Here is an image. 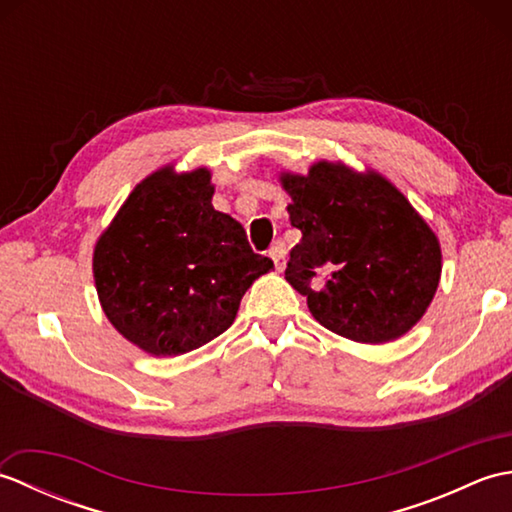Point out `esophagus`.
Here are the masks:
<instances>
[{"label": "esophagus", "instance_id": "obj_1", "mask_svg": "<svg viewBox=\"0 0 512 512\" xmlns=\"http://www.w3.org/2000/svg\"><path fill=\"white\" fill-rule=\"evenodd\" d=\"M268 257L273 259L277 270H284V266H286V246L281 244V242H277L275 246H270V250H268Z\"/></svg>", "mask_w": 512, "mask_h": 512}]
</instances>
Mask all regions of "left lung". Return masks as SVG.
<instances>
[{
  "mask_svg": "<svg viewBox=\"0 0 512 512\" xmlns=\"http://www.w3.org/2000/svg\"><path fill=\"white\" fill-rule=\"evenodd\" d=\"M290 224L286 281L308 297L323 328L358 343L407 334L436 295L442 253L436 233L376 171L314 162L308 176L281 173Z\"/></svg>",
  "mask_w": 512,
  "mask_h": 512,
  "instance_id": "obj_1",
  "label": "left lung"
}]
</instances>
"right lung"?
Masks as SVG:
<instances>
[{"mask_svg": "<svg viewBox=\"0 0 512 512\" xmlns=\"http://www.w3.org/2000/svg\"><path fill=\"white\" fill-rule=\"evenodd\" d=\"M209 169L173 165L136 184L94 246L105 317L151 356L198 350L231 328L244 292L273 270L244 226L213 209Z\"/></svg>", "mask_w": 512, "mask_h": 512, "instance_id": "right-lung-1", "label": "right lung"}]
</instances>
